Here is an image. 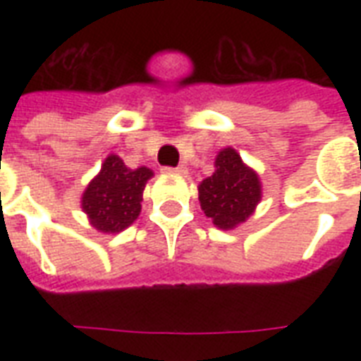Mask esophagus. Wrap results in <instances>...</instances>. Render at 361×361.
<instances>
[{
  "label": "esophagus",
  "mask_w": 361,
  "mask_h": 361,
  "mask_svg": "<svg viewBox=\"0 0 361 361\" xmlns=\"http://www.w3.org/2000/svg\"><path fill=\"white\" fill-rule=\"evenodd\" d=\"M164 172L166 174H187V166H183V164H180V166H176V169H172V166H164Z\"/></svg>",
  "instance_id": "1"
}]
</instances>
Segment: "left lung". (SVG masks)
<instances>
[{
  "label": "left lung",
  "mask_w": 361,
  "mask_h": 361,
  "mask_svg": "<svg viewBox=\"0 0 361 361\" xmlns=\"http://www.w3.org/2000/svg\"><path fill=\"white\" fill-rule=\"evenodd\" d=\"M214 166V174L198 185L200 208L217 228L234 231L255 214L262 200V181L231 146L217 153Z\"/></svg>",
  "instance_id": "obj_1"
}]
</instances>
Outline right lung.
Instances as JSON below:
<instances>
[{
    "label": "right lung",
    "mask_w": 361,
    "mask_h": 361,
    "mask_svg": "<svg viewBox=\"0 0 361 361\" xmlns=\"http://www.w3.org/2000/svg\"><path fill=\"white\" fill-rule=\"evenodd\" d=\"M152 178V169H129L123 159L110 153L82 192L80 206L87 223L101 234H120L138 219L142 192Z\"/></svg>",
    "instance_id": "add662e5"
}]
</instances>
